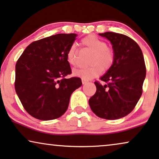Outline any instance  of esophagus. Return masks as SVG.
<instances>
[{
    "instance_id": "1",
    "label": "esophagus",
    "mask_w": 159,
    "mask_h": 159,
    "mask_svg": "<svg viewBox=\"0 0 159 159\" xmlns=\"http://www.w3.org/2000/svg\"><path fill=\"white\" fill-rule=\"evenodd\" d=\"M81 81H82V84H86L88 82V81H86V80L84 79V78H82Z\"/></svg>"
}]
</instances>
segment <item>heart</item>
Instances as JSON below:
<instances>
[{"label":"heart","instance_id":"heart-1","mask_svg":"<svg viewBox=\"0 0 159 159\" xmlns=\"http://www.w3.org/2000/svg\"><path fill=\"white\" fill-rule=\"evenodd\" d=\"M81 44L92 53L88 67L78 68L74 70V75L89 80L97 77L103 70L111 67L114 61V51L106 43L97 36L91 34L81 40ZM77 50L75 45L70 46L67 53V59L72 66L77 65Z\"/></svg>","mask_w":159,"mask_h":159}]
</instances>
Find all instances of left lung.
<instances>
[{
	"instance_id": "left-lung-1",
	"label": "left lung",
	"mask_w": 159,
	"mask_h": 159,
	"mask_svg": "<svg viewBox=\"0 0 159 159\" xmlns=\"http://www.w3.org/2000/svg\"><path fill=\"white\" fill-rule=\"evenodd\" d=\"M111 42L114 51L111 67L94 82L95 94L89 100L92 111L106 120H117L133 111L142 94L146 67L142 51L131 38L114 32L99 34Z\"/></svg>"
}]
</instances>
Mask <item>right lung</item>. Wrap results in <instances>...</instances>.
Here are the masks:
<instances>
[{"mask_svg": "<svg viewBox=\"0 0 159 159\" xmlns=\"http://www.w3.org/2000/svg\"><path fill=\"white\" fill-rule=\"evenodd\" d=\"M77 34H59L30 44L15 66V91L36 119H57L67 111L70 96L82 85L72 73L67 53Z\"/></svg>", "mask_w": 159, "mask_h": 159, "instance_id": "obj_1", "label": "right lung"}]
</instances>
